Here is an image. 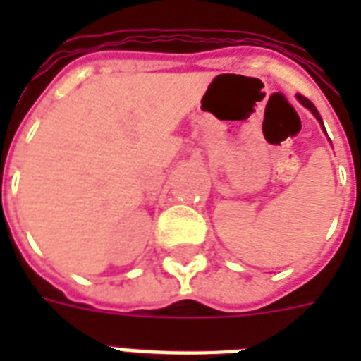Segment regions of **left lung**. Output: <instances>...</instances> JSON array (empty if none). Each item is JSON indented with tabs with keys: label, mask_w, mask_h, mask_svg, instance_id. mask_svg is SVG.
<instances>
[{
	"label": "left lung",
	"mask_w": 361,
	"mask_h": 361,
	"mask_svg": "<svg viewBox=\"0 0 361 361\" xmlns=\"http://www.w3.org/2000/svg\"><path fill=\"white\" fill-rule=\"evenodd\" d=\"M298 101H300V103L303 104V106H307L309 110H311V112H313V116L314 118H317V120L320 121V123H322V118H320V114H319V110L314 109V104L311 103V101H309L307 97H303V95H300V93H298ZM322 127H324V125H322Z\"/></svg>",
	"instance_id": "1"
}]
</instances>
